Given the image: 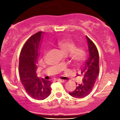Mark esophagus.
<instances>
[{
  "label": "esophagus",
  "instance_id": "obj_1",
  "mask_svg": "<svg viewBox=\"0 0 120 120\" xmlns=\"http://www.w3.org/2000/svg\"><path fill=\"white\" fill-rule=\"evenodd\" d=\"M56 81H59V82H64V80L60 79H56Z\"/></svg>",
  "mask_w": 120,
  "mask_h": 120
}]
</instances>
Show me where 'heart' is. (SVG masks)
Listing matches in <instances>:
<instances>
[{
	"label": "heart",
	"mask_w": 120,
	"mask_h": 120,
	"mask_svg": "<svg viewBox=\"0 0 120 120\" xmlns=\"http://www.w3.org/2000/svg\"><path fill=\"white\" fill-rule=\"evenodd\" d=\"M57 45L63 53L68 54L71 52L70 56L74 62H79L83 60L85 56L84 51L80 47L74 49L75 44L73 40L69 39H63L59 41Z\"/></svg>",
	"instance_id": "obj_1"
}]
</instances>
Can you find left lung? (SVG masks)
I'll return each mask as SVG.
<instances>
[{
	"mask_svg": "<svg viewBox=\"0 0 120 120\" xmlns=\"http://www.w3.org/2000/svg\"><path fill=\"white\" fill-rule=\"evenodd\" d=\"M88 47V57L85 62L84 67L81 70L83 76L82 82L76 84L74 91L69 93L70 96L76 98H82L88 95L93 89L99 75V53L93 42L86 36Z\"/></svg>",
	"mask_w": 120,
	"mask_h": 120,
	"instance_id": "8db88e82",
	"label": "left lung"
}]
</instances>
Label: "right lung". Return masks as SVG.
Instances as JSON below:
<instances>
[{"label": "right lung", "mask_w": 120, "mask_h": 120, "mask_svg": "<svg viewBox=\"0 0 120 120\" xmlns=\"http://www.w3.org/2000/svg\"><path fill=\"white\" fill-rule=\"evenodd\" d=\"M43 32L34 34L28 39L21 50L19 59V74L21 83L28 94L38 100H43L51 94L50 81L37 76L38 58Z\"/></svg>", "instance_id": "right-lung-1"}]
</instances>
